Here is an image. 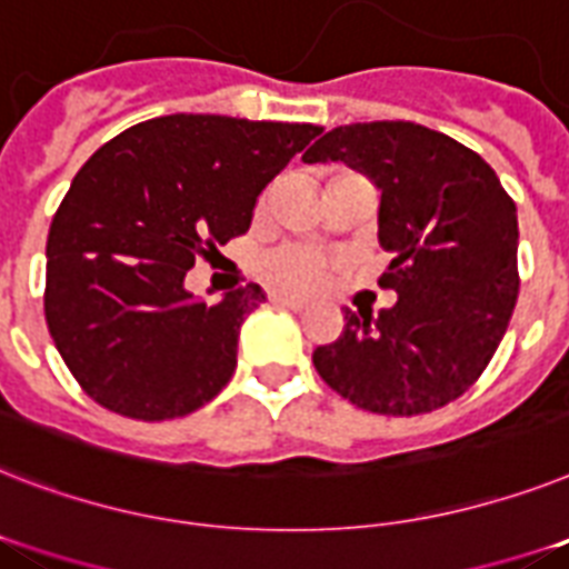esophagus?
Listing matches in <instances>:
<instances>
[{"mask_svg": "<svg viewBox=\"0 0 569 569\" xmlns=\"http://www.w3.org/2000/svg\"><path fill=\"white\" fill-rule=\"evenodd\" d=\"M271 300H274V303H280V307L295 309V312H300V309H307V298H300V295L274 292V295H271Z\"/></svg>", "mask_w": 569, "mask_h": 569, "instance_id": "esophagus-1", "label": "esophagus"}]
</instances>
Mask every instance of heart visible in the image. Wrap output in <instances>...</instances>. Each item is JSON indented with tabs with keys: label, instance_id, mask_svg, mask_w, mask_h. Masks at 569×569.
Wrapping results in <instances>:
<instances>
[{
	"label": "heart",
	"instance_id": "heart-1",
	"mask_svg": "<svg viewBox=\"0 0 569 569\" xmlns=\"http://www.w3.org/2000/svg\"><path fill=\"white\" fill-rule=\"evenodd\" d=\"M269 280L289 289H318L327 277V262L303 244H283L262 260Z\"/></svg>",
	"mask_w": 569,
	"mask_h": 569
}]
</instances>
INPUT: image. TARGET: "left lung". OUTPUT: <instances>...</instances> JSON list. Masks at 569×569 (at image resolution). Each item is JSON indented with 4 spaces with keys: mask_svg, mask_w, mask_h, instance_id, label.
I'll return each mask as SVG.
<instances>
[{
    "mask_svg": "<svg viewBox=\"0 0 569 569\" xmlns=\"http://www.w3.org/2000/svg\"><path fill=\"white\" fill-rule=\"evenodd\" d=\"M303 160H341L380 189L377 237L395 253L380 280L395 307L345 309L316 371L365 412H436L479 380L515 312V201L477 151L415 122L341 124Z\"/></svg>",
    "mask_w": 569,
    "mask_h": 569,
    "instance_id": "obj_1",
    "label": "left lung"
}]
</instances>
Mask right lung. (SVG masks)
<instances>
[{
    "mask_svg": "<svg viewBox=\"0 0 569 569\" xmlns=\"http://www.w3.org/2000/svg\"><path fill=\"white\" fill-rule=\"evenodd\" d=\"M325 128L212 113L149 119L104 142L72 178L46 242V325L87 395L110 412H196L237 371L251 283L216 307L187 271L251 228L253 204Z\"/></svg>",
    "mask_w": 569,
    "mask_h": 569,
    "instance_id": "add662e5",
    "label": "right lung"
}]
</instances>
